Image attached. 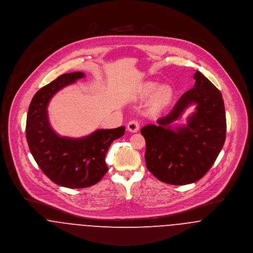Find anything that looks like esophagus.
<instances>
[{"label":"esophagus","mask_w":253,"mask_h":253,"mask_svg":"<svg viewBox=\"0 0 253 253\" xmlns=\"http://www.w3.org/2000/svg\"><path fill=\"white\" fill-rule=\"evenodd\" d=\"M127 129L129 132H132V133H136L140 130V122L136 119L134 120H131L128 124H127Z\"/></svg>","instance_id":"esophagus-1"}]
</instances>
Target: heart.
Listing matches in <instances>:
<instances>
[{"label": "heart", "mask_w": 253, "mask_h": 253, "mask_svg": "<svg viewBox=\"0 0 253 253\" xmlns=\"http://www.w3.org/2000/svg\"><path fill=\"white\" fill-rule=\"evenodd\" d=\"M151 96L150 108L153 111H161L170 103L173 92L168 85L158 87L155 83H146L140 87V96L141 98H147Z\"/></svg>", "instance_id": "obj_1"}]
</instances>
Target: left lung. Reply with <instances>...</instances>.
<instances>
[{
	"label": "left lung",
	"mask_w": 253,
	"mask_h": 253,
	"mask_svg": "<svg viewBox=\"0 0 253 253\" xmlns=\"http://www.w3.org/2000/svg\"><path fill=\"white\" fill-rule=\"evenodd\" d=\"M194 87L185 92L158 125L141 128L147 169L159 180L184 185L202 178L211 168L226 138L224 102L220 91L197 71ZM191 104L197 112L188 125L173 129L170 124Z\"/></svg>",
	"instance_id": "8db88e82"
}]
</instances>
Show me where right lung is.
I'll use <instances>...</instances> for the list:
<instances>
[{
  "mask_svg": "<svg viewBox=\"0 0 253 253\" xmlns=\"http://www.w3.org/2000/svg\"><path fill=\"white\" fill-rule=\"evenodd\" d=\"M83 78L82 72L64 74L43 86L33 97L27 114L26 139L35 161L50 180L67 188H85L99 182L109 169L106 155L112 142L125 133L124 126L99 129L79 139L54 132L47 115L50 99Z\"/></svg>",
  "mask_w": 253,
  "mask_h": 253,
  "instance_id": "obj_1",
  "label": "right lung"
}]
</instances>
